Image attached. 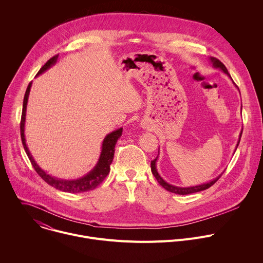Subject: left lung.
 Instances as JSON below:
<instances>
[{
	"label": "left lung",
	"instance_id": "1",
	"mask_svg": "<svg viewBox=\"0 0 263 263\" xmlns=\"http://www.w3.org/2000/svg\"><path fill=\"white\" fill-rule=\"evenodd\" d=\"M210 61H211V63L213 64V67H214V68L220 69L221 71H223L225 74H227V75L231 78L230 74L228 73L227 68L225 67V65H224L222 62H220L218 59L213 58V57L210 58ZM238 91H239V90H238ZM241 133H242V131H240L239 138H238L237 144H236V146H235V149H236L237 146H238V143H239V140H240V137H241ZM157 160H158V157H157L155 160H153V161L151 162V169H152V172H153V174H154V177L156 178V180L158 181V183H159L164 189H166L167 191H169V192H171V193H176V194H179V195H187V194H192V193H196V192H200V191L206 190V189H209L211 186H213V185L221 178V176L223 174V172H222L221 174H219V176H218L217 178H215L214 180H212V181H210V182H206V183H204V184H201V185L191 186V187H178V186H174V185L168 184L167 182H165V181L161 178V176H160L158 170H157V166H156Z\"/></svg>",
	"mask_w": 263,
	"mask_h": 263
}]
</instances>
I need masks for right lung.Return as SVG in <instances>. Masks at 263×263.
<instances>
[{
  "mask_svg": "<svg viewBox=\"0 0 263 263\" xmlns=\"http://www.w3.org/2000/svg\"><path fill=\"white\" fill-rule=\"evenodd\" d=\"M59 58V54L52 57L49 59L44 66L38 71L37 75L42 74L45 72L47 69H49L51 66H53L57 63V60ZM31 86H32V81L29 83L27 91L25 94L24 98V104H23V114H22V121H21V136H22V141L24 148L33 165L35 170L39 176L51 187L63 191V192H68V193H82L86 191H91L97 188L107 177V174L110 171V164L112 163L114 156H115V147L117 144L118 139L122 136L123 134V128H119L109 134H107L102 142V148H101V154L98 159L97 164L95 167L90 171L87 172L85 176L76 179V180H62L55 177L50 176L46 171H44L35 161L33 156L31 155L29 147L26 142V136H25V124H26V114H27V105H28V99L31 91Z\"/></svg>",
  "mask_w": 263,
  "mask_h": 263,
  "instance_id": "add662e5",
  "label": "right lung"
}]
</instances>
